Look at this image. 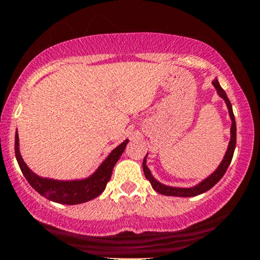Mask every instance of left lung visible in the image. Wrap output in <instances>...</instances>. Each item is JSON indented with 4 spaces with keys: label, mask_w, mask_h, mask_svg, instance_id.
<instances>
[{
    "label": "left lung",
    "mask_w": 260,
    "mask_h": 260,
    "mask_svg": "<svg viewBox=\"0 0 260 260\" xmlns=\"http://www.w3.org/2000/svg\"><path fill=\"white\" fill-rule=\"evenodd\" d=\"M212 84L214 87L216 88L217 94L220 95L221 98L224 99L226 102V106L229 108V113L230 116H231V120H232V125H231V140H230V144H229V148H227L226 154H224L222 162L221 165L218 166L216 171L209 176L206 179H204L203 182L199 183L198 185L193 186V188H176V186H167L162 183L157 182L156 179L152 177L151 174L150 169H148L147 166H146V157L144 158V162H142V168H144V173L145 177L147 178V180H150L151 185L157 193L162 194V195H168V197H178V198H190V197H197V195L205 193L208 191L209 189H211L221 178L223 177V174L226 173L227 168H229L230 163L232 161V157H233V152H235V147H236V120H235V115H233V110H232V106H231V102L230 99L227 98L226 92L221 88L220 83H218L217 80L212 81ZM147 156V154H146Z\"/></svg>",
    "instance_id": "left-lung-1"
}]
</instances>
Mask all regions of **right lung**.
<instances>
[{
	"label": "right lung",
	"instance_id": "obj_1",
	"mask_svg": "<svg viewBox=\"0 0 260 260\" xmlns=\"http://www.w3.org/2000/svg\"><path fill=\"white\" fill-rule=\"evenodd\" d=\"M18 141V134L16 133V139H14L16 158L23 176L28 180L29 184L33 186L40 195L46 198V199L59 204L75 205V204H82L94 199L98 195L103 193V190L107 186V183L109 182L110 177H112L113 168H114L118 159L120 158L121 153L124 152L129 140H125L122 144L114 148L112 153L107 157L106 161L99 166V168L91 177L82 180H66V182L42 178L37 176L36 173H33L28 168V166L25 165L24 161H23L22 156H20Z\"/></svg>",
	"mask_w": 260,
	"mask_h": 260
}]
</instances>
